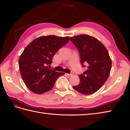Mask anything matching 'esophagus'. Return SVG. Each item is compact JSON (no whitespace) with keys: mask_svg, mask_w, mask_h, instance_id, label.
Listing matches in <instances>:
<instances>
[{"mask_svg":"<svg viewBox=\"0 0 130 130\" xmlns=\"http://www.w3.org/2000/svg\"><path fill=\"white\" fill-rule=\"evenodd\" d=\"M66 75L68 76V77H72L73 75V73H71L70 74H65Z\"/></svg>","mask_w":130,"mask_h":130,"instance_id":"obj_1","label":"esophagus"}]
</instances>
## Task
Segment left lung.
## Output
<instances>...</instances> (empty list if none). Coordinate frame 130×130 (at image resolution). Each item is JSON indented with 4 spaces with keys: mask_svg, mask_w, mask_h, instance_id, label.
<instances>
[{
    "mask_svg": "<svg viewBox=\"0 0 130 130\" xmlns=\"http://www.w3.org/2000/svg\"><path fill=\"white\" fill-rule=\"evenodd\" d=\"M78 50L80 62L87 70L79 75L80 82L73 88L84 95L96 92L107 80L111 68L108 50L100 40L90 35L82 34L70 38Z\"/></svg>",
    "mask_w": 130,
    "mask_h": 130,
    "instance_id": "8db88e82",
    "label": "left lung"
}]
</instances>
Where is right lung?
Returning <instances> with one entry per match:
<instances>
[{
    "instance_id": "right-lung-1",
    "label": "right lung",
    "mask_w": 130,
    "mask_h": 130,
    "mask_svg": "<svg viewBox=\"0 0 130 130\" xmlns=\"http://www.w3.org/2000/svg\"><path fill=\"white\" fill-rule=\"evenodd\" d=\"M69 39V37L42 36L25 48L20 56L19 69L24 83L32 92L42 94L51 90L57 78L65 74L48 69L47 65L52 63L53 56Z\"/></svg>"
}]
</instances>
